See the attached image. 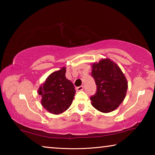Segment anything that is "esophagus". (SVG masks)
<instances>
[{
	"label": "esophagus",
	"mask_w": 155,
	"mask_h": 155,
	"mask_svg": "<svg viewBox=\"0 0 155 155\" xmlns=\"http://www.w3.org/2000/svg\"><path fill=\"white\" fill-rule=\"evenodd\" d=\"M84 90V86L83 85H81V86H79V87H78L77 88V91H82Z\"/></svg>",
	"instance_id": "esophagus-1"
}]
</instances>
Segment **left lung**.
Masks as SVG:
<instances>
[{
    "mask_svg": "<svg viewBox=\"0 0 155 155\" xmlns=\"http://www.w3.org/2000/svg\"><path fill=\"white\" fill-rule=\"evenodd\" d=\"M91 77L96 92L90 97L91 104L98 111L109 113L118 107L125 98L128 83L120 68L109 59L92 65Z\"/></svg>",
    "mask_w": 155,
    "mask_h": 155,
    "instance_id": "8db88e82",
    "label": "left lung"
}]
</instances>
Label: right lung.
Segmentation results:
<instances>
[{
  "label": "right lung",
  "instance_id": "obj_1",
  "mask_svg": "<svg viewBox=\"0 0 155 155\" xmlns=\"http://www.w3.org/2000/svg\"><path fill=\"white\" fill-rule=\"evenodd\" d=\"M65 68L52 72L38 90L41 104L47 111L59 114L69 108L76 91L71 81L65 77Z\"/></svg>",
  "mask_w": 155,
  "mask_h": 155
}]
</instances>
